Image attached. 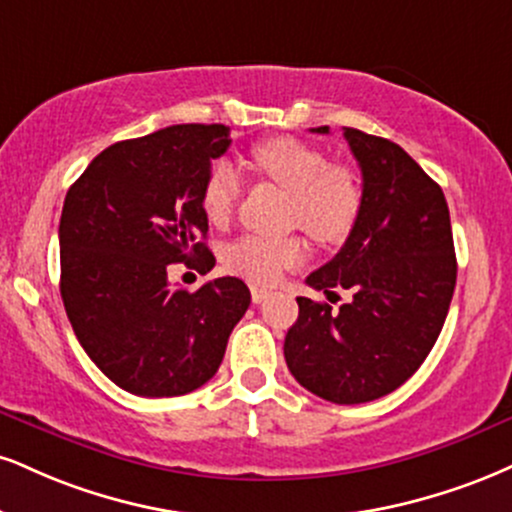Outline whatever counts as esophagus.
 I'll return each instance as SVG.
<instances>
[{
	"label": "esophagus",
	"mask_w": 512,
	"mask_h": 512,
	"mask_svg": "<svg viewBox=\"0 0 512 512\" xmlns=\"http://www.w3.org/2000/svg\"><path fill=\"white\" fill-rule=\"evenodd\" d=\"M250 295H252V303H255V305H260V303H264V300H267L269 295H272V293H269V291H264V288H252Z\"/></svg>",
	"instance_id": "obj_1"
}]
</instances>
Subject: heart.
Segmentation results:
<instances>
[{
  "instance_id": "heart-1",
  "label": "heart",
  "mask_w": 512,
  "mask_h": 512,
  "mask_svg": "<svg viewBox=\"0 0 512 512\" xmlns=\"http://www.w3.org/2000/svg\"><path fill=\"white\" fill-rule=\"evenodd\" d=\"M252 164L264 178L293 195L291 224L322 243H338L353 231L362 209V183L350 166L329 164L317 147L295 138H272L252 147ZM243 178L226 159L209 166L202 183V212L209 224H229ZM300 238L243 236L224 250V267L255 286H272L303 260Z\"/></svg>"
}]
</instances>
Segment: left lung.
<instances>
[{
  "instance_id": "obj_1",
  "label": "left lung",
  "mask_w": 512,
  "mask_h": 512,
  "mask_svg": "<svg viewBox=\"0 0 512 512\" xmlns=\"http://www.w3.org/2000/svg\"><path fill=\"white\" fill-rule=\"evenodd\" d=\"M343 138L362 171V209L343 248L307 286L348 288L353 300L331 312L298 298L283 355L307 391L355 405L396 391L420 369L446 322L458 264L439 183L391 140L357 128Z\"/></svg>"
}]
</instances>
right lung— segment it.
Segmentation results:
<instances>
[{"mask_svg": "<svg viewBox=\"0 0 512 512\" xmlns=\"http://www.w3.org/2000/svg\"><path fill=\"white\" fill-rule=\"evenodd\" d=\"M229 126L181 123L102 150L69 188L59 221L61 300L90 360L123 391L183 396L217 374L250 305L236 276L188 293L169 264L209 272L202 183Z\"/></svg>", "mask_w": 512, "mask_h": 512, "instance_id": "1", "label": "right lung"}]
</instances>
